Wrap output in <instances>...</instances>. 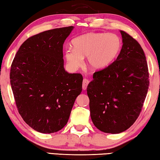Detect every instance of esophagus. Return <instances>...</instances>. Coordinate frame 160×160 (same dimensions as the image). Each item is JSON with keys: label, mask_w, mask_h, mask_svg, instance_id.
<instances>
[{"label": "esophagus", "mask_w": 160, "mask_h": 160, "mask_svg": "<svg viewBox=\"0 0 160 160\" xmlns=\"http://www.w3.org/2000/svg\"><path fill=\"white\" fill-rule=\"evenodd\" d=\"M89 82H90V81H89L88 79H86V78H85V79L83 80V81H82V89L83 90H86L87 87H88Z\"/></svg>", "instance_id": "obj_1"}]
</instances>
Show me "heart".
Wrapping results in <instances>:
<instances>
[{
    "label": "heart",
    "mask_w": 160,
    "mask_h": 160,
    "mask_svg": "<svg viewBox=\"0 0 160 160\" xmlns=\"http://www.w3.org/2000/svg\"><path fill=\"white\" fill-rule=\"evenodd\" d=\"M121 40L114 34L91 32L72 40L71 48L65 51V57L70 68L75 70L82 64L86 57L91 68H105L112 63L121 48Z\"/></svg>",
    "instance_id": "1"
}]
</instances>
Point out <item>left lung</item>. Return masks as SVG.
Returning <instances> with one entry per match:
<instances>
[{
  "instance_id": "8db88e82",
  "label": "left lung",
  "mask_w": 160,
  "mask_h": 160,
  "mask_svg": "<svg viewBox=\"0 0 160 160\" xmlns=\"http://www.w3.org/2000/svg\"><path fill=\"white\" fill-rule=\"evenodd\" d=\"M123 46L117 58L93 75L87 93L92 121L99 131L120 133L135 123L149 88V72L141 46L121 30Z\"/></svg>"
}]
</instances>
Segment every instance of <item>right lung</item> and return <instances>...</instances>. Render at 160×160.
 Instances as JSON below:
<instances>
[{
  "mask_svg": "<svg viewBox=\"0 0 160 160\" xmlns=\"http://www.w3.org/2000/svg\"><path fill=\"white\" fill-rule=\"evenodd\" d=\"M72 26L32 36L23 42L10 68V85L18 112L29 126L42 133L66 125L82 75L63 68V46Z\"/></svg>",
  "mask_w": 160,
  "mask_h": 160,
  "instance_id": "1",
  "label": "right lung"
}]
</instances>
